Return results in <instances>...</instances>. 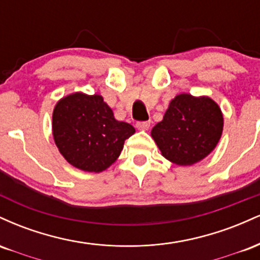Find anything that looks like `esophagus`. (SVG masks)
Here are the masks:
<instances>
[{"label": "esophagus", "mask_w": 260, "mask_h": 260, "mask_svg": "<svg viewBox=\"0 0 260 260\" xmlns=\"http://www.w3.org/2000/svg\"><path fill=\"white\" fill-rule=\"evenodd\" d=\"M136 127L138 129H143V131H147L149 127H150V121H139L136 123Z\"/></svg>", "instance_id": "esophagus-1"}]
</instances>
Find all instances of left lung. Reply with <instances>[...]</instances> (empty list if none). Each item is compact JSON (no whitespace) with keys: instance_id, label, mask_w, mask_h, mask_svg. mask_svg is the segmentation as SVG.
Here are the masks:
<instances>
[{"instance_id":"1","label":"left lung","mask_w":260,"mask_h":260,"mask_svg":"<svg viewBox=\"0 0 260 260\" xmlns=\"http://www.w3.org/2000/svg\"><path fill=\"white\" fill-rule=\"evenodd\" d=\"M220 107L208 96L180 94L171 100L151 137L162 156L180 166L193 165L208 156L222 134Z\"/></svg>"}]
</instances>
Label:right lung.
I'll use <instances>...</instances> for the list:
<instances>
[{
  "mask_svg": "<svg viewBox=\"0 0 260 260\" xmlns=\"http://www.w3.org/2000/svg\"><path fill=\"white\" fill-rule=\"evenodd\" d=\"M134 132L132 124L116 120L100 95L74 92L53 109L52 133L59 153L83 171L101 172L112 165Z\"/></svg>",
  "mask_w": 260,
  "mask_h": 260,
  "instance_id": "obj_1",
  "label": "right lung"
}]
</instances>
